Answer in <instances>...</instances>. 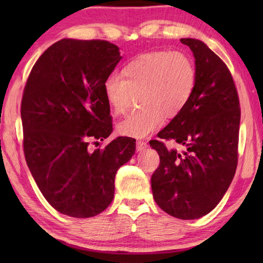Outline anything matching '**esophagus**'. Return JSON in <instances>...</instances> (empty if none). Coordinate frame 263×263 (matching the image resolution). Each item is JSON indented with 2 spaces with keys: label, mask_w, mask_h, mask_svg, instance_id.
Here are the masks:
<instances>
[{
  "label": "esophagus",
  "mask_w": 263,
  "mask_h": 263,
  "mask_svg": "<svg viewBox=\"0 0 263 263\" xmlns=\"http://www.w3.org/2000/svg\"><path fill=\"white\" fill-rule=\"evenodd\" d=\"M147 147H148L147 142L141 141V140L137 141V150H138V152H142V150H144Z\"/></svg>",
  "instance_id": "obj_1"
}]
</instances>
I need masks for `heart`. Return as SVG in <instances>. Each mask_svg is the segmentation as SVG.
<instances>
[{
  "label": "heart",
  "mask_w": 263,
  "mask_h": 263,
  "mask_svg": "<svg viewBox=\"0 0 263 263\" xmlns=\"http://www.w3.org/2000/svg\"><path fill=\"white\" fill-rule=\"evenodd\" d=\"M197 70L183 52L157 51L128 62L123 74L111 72L105 78L103 90L110 109L124 113L135 92L142 107L123 119L117 130L122 136L144 139L164 124V115L174 117L191 100Z\"/></svg>",
  "instance_id": "heart-1"
}]
</instances>
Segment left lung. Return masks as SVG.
Returning <instances> with one entry per match:
<instances>
[{"label": "left lung", "instance_id": "obj_1", "mask_svg": "<svg viewBox=\"0 0 263 263\" xmlns=\"http://www.w3.org/2000/svg\"><path fill=\"white\" fill-rule=\"evenodd\" d=\"M191 49L197 85L186 107L158 133L185 150H168L157 140L160 165L152 176L153 195L178 219H198L215 209L235 175L241 109L226 64L203 42L182 38Z\"/></svg>", "mask_w": 263, "mask_h": 263}]
</instances>
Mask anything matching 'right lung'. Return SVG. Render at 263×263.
Masks as SVG:
<instances>
[{"instance_id": "add662e5", "label": "right lung", "mask_w": 263, "mask_h": 263, "mask_svg": "<svg viewBox=\"0 0 263 263\" xmlns=\"http://www.w3.org/2000/svg\"><path fill=\"white\" fill-rule=\"evenodd\" d=\"M121 59L109 42L64 38L42 54L27 80L21 102L26 161L44 198L63 215L89 218L107 208L117 170L136 153L128 137L88 148L89 139L103 141L113 132L103 83Z\"/></svg>"}]
</instances>
